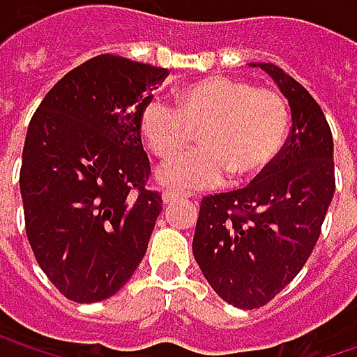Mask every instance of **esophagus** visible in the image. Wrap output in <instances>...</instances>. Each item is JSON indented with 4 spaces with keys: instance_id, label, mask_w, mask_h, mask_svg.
<instances>
[{
    "instance_id": "obj_1",
    "label": "esophagus",
    "mask_w": 357,
    "mask_h": 357,
    "mask_svg": "<svg viewBox=\"0 0 357 357\" xmlns=\"http://www.w3.org/2000/svg\"><path fill=\"white\" fill-rule=\"evenodd\" d=\"M161 198H163V204H172L174 200L190 198V194H185V192H178V190H165V192L161 194Z\"/></svg>"
}]
</instances>
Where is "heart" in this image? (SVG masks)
I'll use <instances>...</instances> for the list:
<instances>
[{"label":"heart","mask_w":357,"mask_h":357,"mask_svg":"<svg viewBox=\"0 0 357 357\" xmlns=\"http://www.w3.org/2000/svg\"><path fill=\"white\" fill-rule=\"evenodd\" d=\"M198 136L200 151L185 153L159 169V181L174 188H204L227 178L246 183L262 176L281 155L289 134V109L268 89L208 76L181 86L176 107L151 99L140 111V134L159 159H169Z\"/></svg>","instance_id":"heart-1"}]
</instances>
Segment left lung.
I'll return each instance as SVG.
<instances>
[{"instance_id":"left-lung-1","label":"left lung","mask_w":357,"mask_h":357,"mask_svg":"<svg viewBox=\"0 0 357 357\" xmlns=\"http://www.w3.org/2000/svg\"><path fill=\"white\" fill-rule=\"evenodd\" d=\"M266 72L291 109L279 159L250 185L204 196L192 252L208 285L236 308H260L302 271L335 194L333 134L312 95L275 63Z\"/></svg>"}]
</instances>
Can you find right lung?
<instances>
[{
	"label": "right lung",
	"instance_id": "add662e5",
	"mask_svg": "<svg viewBox=\"0 0 357 357\" xmlns=\"http://www.w3.org/2000/svg\"><path fill=\"white\" fill-rule=\"evenodd\" d=\"M165 78V68L97 55L68 72L31 119L20 169L26 236L68 300H107L146 254L163 200L146 188L140 111Z\"/></svg>",
	"mask_w": 357,
	"mask_h": 357
}]
</instances>
